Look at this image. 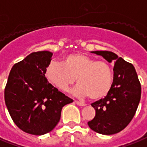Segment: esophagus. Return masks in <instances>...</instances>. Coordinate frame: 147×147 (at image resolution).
<instances>
[{"label":"esophagus","instance_id":"esophagus-1","mask_svg":"<svg viewBox=\"0 0 147 147\" xmlns=\"http://www.w3.org/2000/svg\"><path fill=\"white\" fill-rule=\"evenodd\" d=\"M75 103L78 105L79 106H85L86 105V104L84 102H81V101H78V100H75Z\"/></svg>","mask_w":147,"mask_h":147}]
</instances>
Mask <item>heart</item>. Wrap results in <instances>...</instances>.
Here are the masks:
<instances>
[{"label": "heart", "mask_w": 147, "mask_h": 147, "mask_svg": "<svg viewBox=\"0 0 147 147\" xmlns=\"http://www.w3.org/2000/svg\"><path fill=\"white\" fill-rule=\"evenodd\" d=\"M47 80L59 90L67 91L76 79L74 93L80 97L89 96L97 100L107 96L113 82L111 66L105 61H96L84 54H71L63 57V63L51 61L45 69Z\"/></svg>", "instance_id": "obj_1"}]
</instances>
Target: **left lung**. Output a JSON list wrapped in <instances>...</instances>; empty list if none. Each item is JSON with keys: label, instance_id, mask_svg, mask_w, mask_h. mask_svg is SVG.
<instances>
[{"label": "left lung", "instance_id": "obj_1", "mask_svg": "<svg viewBox=\"0 0 147 147\" xmlns=\"http://www.w3.org/2000/svg\"><path fill=\"white\" fill-rule=\"evenodd\" d=\"M92 53L114 62L113 82L109 93L92 104L96 116L88 125L95 132L110 135L128 125L137 111L141 99V84L132 63L108 51Z\"/></svg>", "mask_w": 147, "mask_h": 147}]
</instances>
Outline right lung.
Instances as JSON below:
<instances>
[{"instance_id":"1","label":"right lung","mask_w":147,"mask_h":147,"mask_svg":"<svg viewBox=\"0 0 147 147\" xmlns=\"http://www.w3.org/2000/svg\"><path fill=\"white\" fill-rule=\"evenodd\" d=\"M52 55L47 51L33 52L15 63L5 88L11 118L19 129L33 135L51 132L60 120L63 107L73 102L45 76Z\"/></svg>"}]
</instances>
